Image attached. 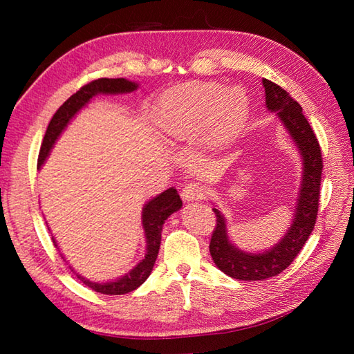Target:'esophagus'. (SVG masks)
<instances>
[{"instance_id": "34e87169", "label": "esophagus", "mask_w": 354, "mask_h": 354, "mask_svg": "<svg viewBox=\"0 0 354 354\" xmlns=\"http://www.w3.org/2000/svg\"><path fill=\"white\" fill-rule=\"evenodd\" d=\"M184 201H199L207 196V187L201 183H189L181 192Z\"/></svg>"}]
</instances>
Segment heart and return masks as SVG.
<instances>
[{"label": "heart", "mask_w": 354, "mask_h": 354, "mask_svg": "<svg viewBox=\"0 0 354 354\" xmlns=\"http://www.w3.org/2000/svg\"><path fill=\"white\" fill-rule=\"evenodd\" d=\"M248 114V100L237 88L223 89L217 84L179 85L165 93L155 112V122L170 137H190L212 122L216 137L234 135Z\"/></svg>", "instance_id": "heart-1"}]
</instances>
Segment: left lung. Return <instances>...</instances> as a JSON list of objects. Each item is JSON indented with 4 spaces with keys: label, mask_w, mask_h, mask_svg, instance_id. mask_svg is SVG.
Here are the masks:
<instances>
[{
    "label": "left lung",
    "mask_w": 354,
    "mask_h": 354,
    "mask_svg": "<svg viewBox=\"0 0 354 354\" xmlns=\"http://www.w3.org/2000/svg\"><path fill=\"white\" fill-rule=\"evenodd\" d=\"M263 86L268 109L277 112L301 153L303 178L293 212V222L280 242L265 252H245L232 245L228 239L225 217L219 209L213 208L216 227L209 240V254L223 274L245 281H259L275 277L295 260L317 223L321 196V147L317 135L303 114V108L274 82L263 79Z\"/></svg>",
    "instance_id": "8db88e82"
}]
</instances>
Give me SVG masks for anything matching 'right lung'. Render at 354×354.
Returning <instances> with one entry per match:
<instances>
[{"mask_svg":"<svg viewBox=\"0 0 354 354\" xmlns=\"http://www.w3.org/2000/svg\"><path fill=\"white\" fill-rule=\"evenodd\" d=\"M137 88L138 85L135 84V82L126 80L122 77L97 79V80L89 82V84H86L85 86H82L76 94H73L70 99L56 111V114L50 120L47 132H45L42 145H41L39 156H37V167H41V165L45 162V160H47V156L50 155L56 140L59 138V135L62 133L66 124L70 123V120L76 115L94 95L132 93ZM181 207H183V201L179 198L176 189H173V187L147 202L145 208H142V216H141L142 228H145V236H146V243H147L146 255L145 259H142L133 269H131L126 275L118 278V280L108 281V283H94V281L85 280V278L80 275H77V278H80V280L84 281V284H86L89 289L104 293V295H123V293L132 292L137 288H140V286L147 280V277L153 269L158 251H160L161 231H162V225L165 219H167L171 213L178 212ZM51 239L55 246H57L55 237Z\"/></svg>","mask_w":354,"mask_h":354,"instance_id":"right-lung-1","label":"right lung"}]
</instances>
